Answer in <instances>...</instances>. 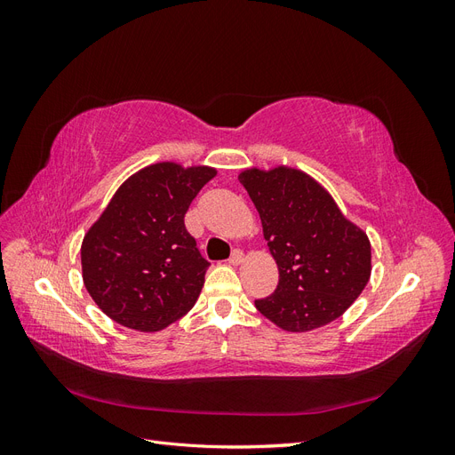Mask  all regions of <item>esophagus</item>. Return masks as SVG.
Segmentation results:
<instances>
[{
	"mask_svg": "<svg viewBox=\"0 0 455 455\" xmlns=\"http://www.w3.org/2000/svg\"><path fill=\"white\" fill-rule=\"evenodd\" d=\"M243 259H244V254H243V251L237 249V251H233V254L229 256L228 261L231 266H239V264H243Z\"/></svg>",
	"mask_w": 455,
	"mask_h": 455,
	"instance_id": "esophagus-1",
	"label": "esophagus"
}]
</instances>
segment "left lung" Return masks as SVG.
I'll return each instance as SVG.
<instances>
[{
    "mask_svg": "<svg viewBox=\"0 0 455 455\" xmlns=\"http://www.w3.org/2000/svg\"><path fill=\"white\" fill-rule=\"evenodd\" d=\"M279 284L256 309L286 332H309L336 321L361 296L371 273L366 233L343 216L328 191L292 167L244 169Z\"/></svg>",
    "mask_w": 455,
    "mask_h": 455,
    "instance_id": "left-lung-1",
    "label": "left lung"
}]
</instances>
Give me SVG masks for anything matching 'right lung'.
Masks as SVG:
<instances>
[{"mask_svg": "<svg viewBox=\"0 0 455 455\" xmlns=\"http://www.w3.org/2000/svg\"><path fill=\"white\" fill-rule=\"evenodd\" d=\"M216 169L172 161L129 176L81 243L84 284L109 319L157 332L184 316L209 269L184 216Z\"/></svg>", "mask_w": 455, "mask_h": 455, "instance_id": "1", "label": "right lung"}]
</instances>
